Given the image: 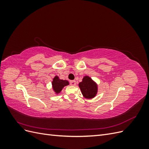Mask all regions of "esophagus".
Returning a JSON list of instances; mask_svg holds the SVG:
<instances>
[{"instance_id":"1","label":"esophagus","mask_w":149,"mask_h":149,"mask_svg":"<svg viewBox=\"0 0 149 149\" xmlns=\"http://www.w3.org/2000/svg\"><path fill=\"white\" fill-rule=\"evenodd\" d=\"M70 84L71 86H75L76 85V81H70Z\"/></svg>"}]
</instances>
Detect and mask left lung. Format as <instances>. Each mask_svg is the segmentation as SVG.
Returning a JSON list of instances; mask_svg holds the SVG:
<instances>
[{"mask_svg":"<svg viewBox=\"0 0 149 149\" xmlns=\"http://www.w3.org/2000/svg\"><path fill=\"white\" fill-rule=\"evenodd\" d=\"M78 86L84 98L90 100L96 97L98 91V84L89 76H84Z\"/></svg>","mask_w":149,"mask_h":149,"instance_id":"8db88e82","label":"left lung"}]
</instances>
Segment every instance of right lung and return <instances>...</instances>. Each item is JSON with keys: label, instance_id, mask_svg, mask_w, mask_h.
<instances>
[{"label": "right lung", "instance_id": "obj_1", "mask_svg": "<svg viewBox=\"0 0 149 149\" xmlns=\"http://www.w3.org/2000/svg\"><path fill=\"white\" fill-rule=\"evenodd\" d=\"M69 84H70L69 81H68L67 80H63V79H60L59 77L56 75L53 78L52 82L53 91H54V93H55L56 95L59 94L61 92L62 89H63V88Z\"/></svg>", "mask_w": 149, "mask_h": 149}]
</instances>
